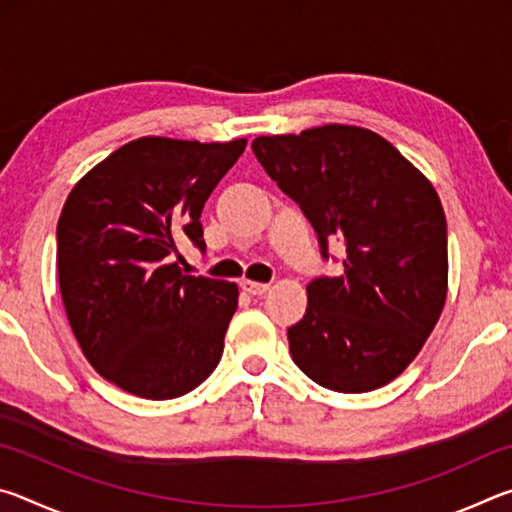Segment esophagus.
Segmentation results:
<instances>
[{
  "label": "esophagus",
  "mask_w": 512,
  "mask_h": 512,
  "mask_svg": "<svg viewBox=\"0 0 512 512\" xmlns=\"http://www.w3.org/2000/svg\"><path fill=\"white\" fill-rule=\"evenodd\" d=\"M241 289H244L246 293H250V296H262V293L268 291V284L264 282H255V280H241Z\"/></svg>",
  "instance_id": "esophagus-1"
}]
</instances>
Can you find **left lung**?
Masks as SVG:
<instances>
[{
    "instance_id": "8db88e82",
    "label": "left lung",
    "mask_w": 512,
    "mask_h": 512,
    "mask_svg": "<svg viewBox=\"0 0 512 512\" xmlns=\"http://www.w3.org/2000/svg\"><path fill=\"white\" fill-rule=\"evenodd\" d=\"M253 153L314 225L323 257L345 241L343 273L307 284L289 327L296 366L336 393H368L418 357L447 300V221L436 189L391 142L325 124L262 135Z\"/></svg>"
}]
</instances>
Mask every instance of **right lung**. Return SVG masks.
Here are the masks:
<instances>
[{
  "instance_id": "add662e5",
  "label": "right lung",
  "mask_w": 512,
  "mask_h": 512,
  "mask_svg": "<svg viewBox=\"0 0 512 512\" xmlns=\"http://www.w3.org/2000/svg\"><path fill=\"white\" fill-rule=\"evenodd\" d=\"M246 140L140 137L69 192L58 219V284L81 352L103 379L173 400L212 375L237 311L235 282L185 275L173 257L203 244L201 212Z\"/></svg>"
}]
</instances>
